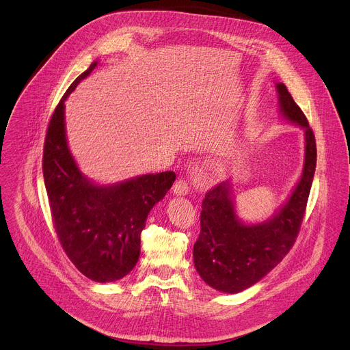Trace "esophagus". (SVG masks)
<instances>
[{
    "label": "esophagus",
    "instance_id": "obj_1",
    "mask_svg": "<svg viewBox=\"0 0 350 350\" xmlns=\"http://www.w3.org/2000/svg\"><path fill=\"white\" fill-rule=\"evenodd\" d=\"M188 191H189L188 183H187L185 180H183V178L177 180V181L174 183V185H173V192H174L176 195H180V196H181V195H187Z\"/></svg>",
    "mask_w": 350,
    "mask_h": 350
}]
</instances>
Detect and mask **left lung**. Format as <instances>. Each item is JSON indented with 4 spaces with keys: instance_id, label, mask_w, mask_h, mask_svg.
Masks as SVG:
<instances>
[{
    "instance_id": "obj_1",
    "label": "left lung",
    "mask_w": 350,
    "mask_h": 350,
    "mask_svg": "<svg viewBox=\"0 0 350 350\" xmlns=\"http://www.w3.org/2000/svg\"><path fill=\"white\" fill-rule=\"evenodd\" d=\"M275 87L280 112L305 130L302 177L286 204L259 224H245L237 216L230 180L206 192L201 232L193 243V263L201 278L220 292L238 293L273 270L291 251L305 216L317 161L316 138L285 84L278 83Z\"/></svg>"
}]
</instances>
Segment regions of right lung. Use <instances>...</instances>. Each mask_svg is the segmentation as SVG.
<instances>
[{"mask_svg": "<svg viewBox=\"0 0 350 350\" xmlns=\"http://www.w3.org/2000/svg\"><path fill=\"white\" fill-rule=\"evenodd\" d=\"M95 66L91 64L70 84L48 123L42 174L65 254L87 278L111 282L137 265L148 213L170 189L176 173L144 174L113 185H95L83 176L66 141L65 101Z\"/></svg>", "mask_w": 350, "mask_h": 350, "instance_id": "1", "label": "right lung"}]
</instances>
